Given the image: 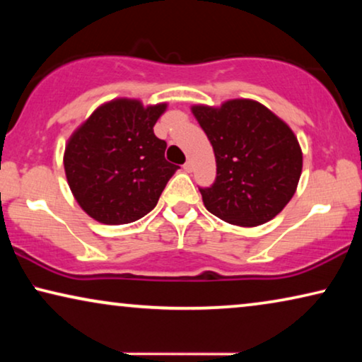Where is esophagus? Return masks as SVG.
Instances as JSON below:
<instances>
[{
  "instance_id": "34e87169",
  "label": "esophagus",
  "mask_w": 362,
  "mask_h": 362,
  "mask_svg": "<svg viewBox=\"0 0 362 362\" xmlns=\"http://www.w3.org/2000/svg\"><path fill=\"white\" fill-rule=\"evenodd\" d=\"M182 170H185L186 173H192V170H194V163H192L191 160H187L185 165H182Z\"/></svg>"
}]
</instances>
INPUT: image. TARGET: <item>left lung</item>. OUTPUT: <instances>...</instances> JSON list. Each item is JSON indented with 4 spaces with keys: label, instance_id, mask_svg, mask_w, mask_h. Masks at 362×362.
Here are the masks:
<instances>
[{
    "label": "left lung",
    "instance_id": "8db88e82",
    "mask_svg": "<svg viewBox=\"0 0 362 362\" xmlns=\"http://www.w3.org/2000/svg\"><path fill=\"white\" fill-rule=\"evenodd\" d=\"M191 110L209 138L217 165L214 185L199 187L206 209L242 227L274 219L293 197L303 168L291 128L249 98Z\"/></svg>",
    "mask_w": 362,
    "mask_h": 362
}]
</instances>
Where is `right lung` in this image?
Listing matches in <instances>:
<instances>
[{
    "label": "right lung",
    "mask_w": 362,
    "mask_h": 362,
    "mask_svg": "<svg viewBox=\"0 0 362 362\" xmlns=\"http://www.w3.org/2000/svg\"><path fill=\"white\" fill-rule=\"evenodd\" d=\"M166 107L115 98L98 107L69 138L64 153L69 187L92 219L128 224L156 206L180 168L166 161V141L153 132Z\"/></svg>",
    "instance_id": "obj_1"
}]
</instances>
